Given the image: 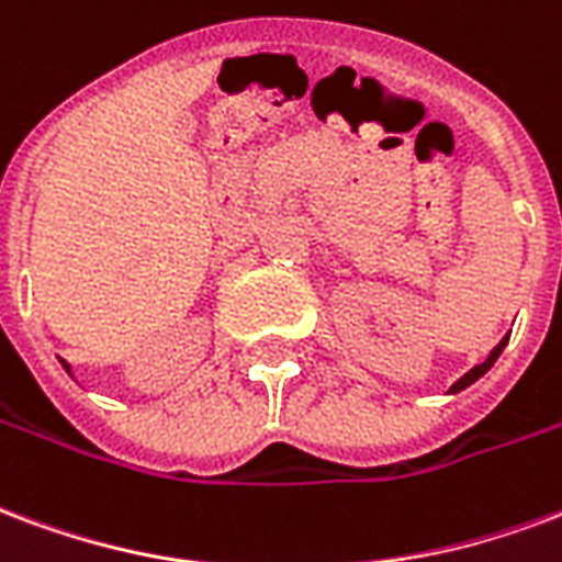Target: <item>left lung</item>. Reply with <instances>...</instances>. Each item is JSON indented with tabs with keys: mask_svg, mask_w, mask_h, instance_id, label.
<instances>
[{
	"mask_svg": "<svg viewBox=\"0 0 562 562\" xmlns=\"http://www.w3.org/2000/svg\"><path fill=\"white\" fill-rule=\"evenodd\" d=\"M506 342H509V336H503L501 342H497V345H494V348H492V355L485 357V360H482L480 366H473L471 372H464V375H461L459 381H456V384L450 386V393H461V390H464V386H471L473 381H480V378L485 375V372H488V369H492L494 360H497V357L503 355V348H506Z\"/></svg>",
	"mask_w": 562,
	"mask_h": 562,
	"instance_id": "obj_1",
	"label": "left lung"
}]
</instances>
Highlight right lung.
Masks as SVG:
<instances>
[{
  "label": "right lung",
  "instance_id": "1",
  "mask_svg": "<svg viewBox=\"0 0 562 562\" xmlns=\"http://www.w3.org/2000/svg\"><path fill=\"white\" fill-rule=\"evenodd\" d=\"M61 366H65V369H68V372H70V366H68V363H65V360H61Z\"/></svg>",
  "mask_w": 562,
  "mask_h": 562
}]
</instances>
